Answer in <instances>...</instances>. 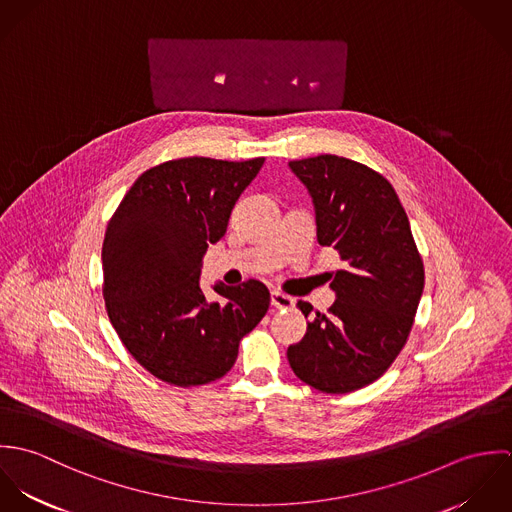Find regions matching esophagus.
Here are the masks:
<instances>
[{
    "mask_svg": "<svg viewBox=\"0 0 512 512\" xmlns=\"http://www.w3.org/2000/svg\"><path fill=\"white\" fill-rule=\"evenodd\" d=\"M293 297L290 295H286V293L282 292H272V305L276 307V309H290L293 307Z\"/></svg>",
    "mask_w": 512,
    "mask_h": 512,
    "instance_id": "34e87169",
    "label": "esophagus"
}]
</instances>
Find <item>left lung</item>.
<instances>
[{"label": "left lung", "instance_id": "8db88e82", "mask_svg": "<svg viewBox=\"0 0 512 512\" xmlns=\"http://www.w3.org/2000/svg\"><path fill=\"white\" fill-rule=\"evenodd\" d=\"M307 187L317 242L345 262L335 303L315 313L288 361L305 384L345 394L380 378L408 341L424 292V264L394 187L376 171L339 155L290 161ZM307 317L311 305L297 301Z\"/></svg>", "mask_w": 512, "mask_h": 512}]
</instances>
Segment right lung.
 <instances>
[{"label": "right lung", "mask_w": 512, "mask_h": 512, "mask_svg": "<svg viewBox=\"0 0 512 512\" xmlns=\"http://www.w3.org/2000/svg\"><path fill=\"white\" fill-rule=\"evenodd\" d=\"M264 157L222 161L183 157L147 169L108 222L102 244L104 301L128 353L155 378L199 386L224 376L240 339L270 307L258 280L201 290L209 244L226 232L230 213Z\"/></svg>", "instance_id": "right-lung-1"}]
</instances>
